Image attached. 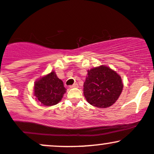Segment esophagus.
Masks as SVG:
<instances>
[{
    "mask_svg": "<svg viewBox=\"0 0 154 154\" xmlns=\"http://www.w3.org/2000/svg\"><path fill=\"white\" fill-rule=\"evenodd\" d=\"M70 88H78V84L77 83H75L74 85H72L70 86Z\"/></svg>",
    "mask_w": 154,
    "mask_h": 154,
    "instance_id": "34e87169",
    "label": "esophagus"
}]
</instances>
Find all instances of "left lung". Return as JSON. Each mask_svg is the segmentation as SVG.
Returning <instances> with one entry per match:
<instances>
[{
	"instance_id": "8db88e82",
	"label": "left lung",
	"mask_w": 154,
	"mask_h": 154,
	"mask_svg": "<svg viewBox=\"0 0 154 154\" xmlns=\"http://www.w3.org/2000/svg\"><path fill=\"white\" fill-rule=\"evenodd\" d=\"M84 95L90 105L105 108L113 105L123 90L121 77L106 66L88 70Z\"/></svg>"
}]
</instances>
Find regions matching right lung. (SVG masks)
Returning a JSON list of instances; mask_svg holds the SVG:
<instances>
[{"label": "right lung", "mask_w": 154, "mask_h": 154, "mask_svg": "<svg viewBox=\"0 0 154 154\" xmlns=\"http://www.w3.org/2000/svg\"><path fill=\"white\" fill-rule=\"evenodd\" d=\"M63 82L54 72L38 79L34 85V95L43 105L51 106L57 104L65 93Z\"/></svg>", "instance_id": "obj_1"}]
</instances>
